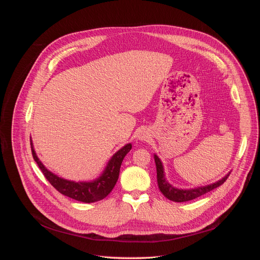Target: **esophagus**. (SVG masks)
Here are the masks:
<instances>
[{"label": "esophagus", "instance_id": "obj_1", "mask_svg": "<svg viewBox=\"0 0 260 260\" xmlns=\"http://www.w3.org/2000/svg\"><path fill=\"white\" fill-rule=\"evenodd\" d=\"M149 138H151V134H149V132L146 128H143V129L139 131V133H138V139L139 140L146 141Z\"/></svg>", "mask_w": 260, "mask_h": 260}]
</instances>
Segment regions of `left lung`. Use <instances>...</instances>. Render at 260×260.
<instances>
[{
	"label": "left lung",
	"mask_w": 260,
	"mask_h": 260,
	"mask_svg": "<svg viewBox=\"0 0 260 260\" xmlns=\"http://www.w3.org/2000/svg\"><path fill=\"white\" fill-rule=\"evenodd\" d=\"M155 158V163H156V169H157V182L159 189L161 190V193L165 195L168 199L175 201V202H185L196 199L204 194L209 193L210 190L220 186L221 184L224 183V181L228 179V177L230 176L231 173L225 175L222 179L218 180L215 183H212L210 185L206 186H199L196 188H190V189H182V188H177L171 185L167 179H166V175H165V169H163L162 162L159 159L157 155H154Z\"/></svg>",
	"instance_id": "1"
}]
</instances>
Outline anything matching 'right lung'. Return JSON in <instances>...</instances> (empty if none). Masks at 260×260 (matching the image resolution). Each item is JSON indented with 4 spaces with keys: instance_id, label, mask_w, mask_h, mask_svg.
I'll list each match as a JSON object with an SVG mask.
<instances>
[{
    "instance_id": "right-lung-1",
    "label": "right lung",
    "mask_w": 260,
    "mask_h": 260,
    "mask_svg": "<svg viewBox=\"0 0 260 260\" xmlns=\"http://www.w3.org/2000/svg\"><path fill=\"white\" fill-rule=\"evenodd\" d=\"M30 147H31V153L35 161L39 166L40 170L42 171L45 178L49 181V183L56 188L58 192L63 194L64 196L70 197L72 199L85 202V203H91L104 199L109 193L112 192V189L116 185L118 178H119V173L121 163L126 156V154L132 149V144L128 143L126 145L120 148L117 153L111 158L108 161L106 168L104 169L103 173L97 179L92 181H71L61 178V177L54 175L50 171H48L43 163L40 161L38 158L32 141L30 139Z\"/></svg>"
}]
</instances>
